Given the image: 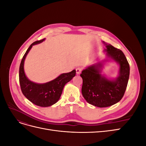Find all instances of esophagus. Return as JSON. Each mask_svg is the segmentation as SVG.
Masks as SVG:
<instances>
[{"instance_id": "1", "label": "esophagus", "mask_w": 146, "mask_h": 146, "mask_svg": "<svg viewBox=\"0 0 146 146\" xmlns=\"http://www.w3.org/2000/svg\"><path fill=\"white\" fill-rule=\"evenodd\" d=\"M83 68L82 67H78L76 69V74H80L81 73V72L82 71Z\"/></svg>"}]
</instances>
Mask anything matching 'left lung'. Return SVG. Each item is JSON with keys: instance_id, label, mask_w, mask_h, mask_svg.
<instances>
[{"instance_id": "1", "label": "left lung", "mask_w": 146, "mask_h": 146, "mask_svg": "<svg viewBox=\"0 0 146 146\" xmlns=\"http://www.w3.org/2000/svg\"><path fill=\"white\" fill-rule=\"evenodd\" d=\"M107 56L117 62L120 66L119 76L110 80L99 74L102 64L90 66L80 74L83 79L82 92L90 104L104 108L111 106L120 101L124 95L129 82L130 66L122 50L111 44H105Z\"/></svg>"}]
</instances>
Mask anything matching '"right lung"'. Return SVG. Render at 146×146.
<instances>
[{
	"instance_id": "add662e5",
	"label": "right lung",
	"mask_w": 146,
	"mask_h": 146,
	"mask_svg": "<svg viewBox=\"0 0 146 146\" xmlns=\"http://www.w3.org/2000/svg\"><path fill=\"white\" fill-rule=\"evenodd\" d=\"M45 39L33 42L28 48L21 60L19 66V83L21 89L24 96L31 102L39 107H49L56 103L64 85L76 76V70L68 73L61 74L58 77L46 83L38 84L30 81L25 76L24 70V63L26 56L33 45L44 41Z\"/></svg>"
}]
</instances>
